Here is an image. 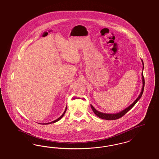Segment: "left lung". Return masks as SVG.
I'll return each mask as SVG.
<instances>
[{
	"label": "left lung",
	"mask_w": 159,
	"mask_h": 159,
	"mask_svg": "<svg viewBox=\"0 0 159 159\" xmlns=\"http://www.w3.org/2000/svg\"><path fill=\"white\" fill-rule=\"evenodd\" d=\"M142 62H143V73H142V80H143V87H142V89H141V92L139 94V95L138 96V97L136 99L135 101H134V102L130 104V106L124 109L123 110L121 111L120 112H119V113H117L114 114H107V113H102V112H100L98 111V110H97L92 105H91V107L92 111H93V113L95 114L98 117L101 118V119H104V120H116V119H119L122 116H123L128 111H129L134 106H135L136 104V102L139 100V99L141 98V97H142V95L143 93V92H144V84H145V80H144V76H143V70H144V62H143V61L142 60Z\"/></svg>",
	"instance_id": "8db88e82"
}]
</instances>
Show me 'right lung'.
Segmentation results:
<instances>
[{
    "label": "right lung",
    "mask_w": 159,
    "mask_h": 159,
    "mask_svg": "<svg viewBox=\"0 0 159 159\" xmlns=\"http://www.w3.org/2000/svg\"><path fill=\"white\" fill-rule=\"evenodd\" d=\"M67 106H66V109H65V111H64V112L63 113V114L60 117H59V118H58L57 119H56V120H53V121H51V122H49V123H42L43 125H48V124H51V123H55V122H57V121H59L63 117V116L64 115V114H65V113H66V110H67ZM42 124V123H41Z\"/></svg>",
    "instance_id": "add662e5"
}]
</instances>
